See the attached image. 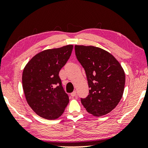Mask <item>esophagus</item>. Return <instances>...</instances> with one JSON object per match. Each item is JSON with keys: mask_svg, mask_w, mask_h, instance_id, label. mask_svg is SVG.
Masks as SVG:
<instances>
[{"mask_svg": "<svg viewBox=\"0 0 148 148\" xmlns=\"http://www.w3.org/2000/svg\"><path fill=\"white\" fill-rule=\"evenodd\" d=\"M71 96L72 97H74L76 96V91H74V92H73L71 94Z\"/></svg>", "mask_w": 148, "mask_h": 148, "instance_id": "1", "label": "esophagus"}]
</instances>
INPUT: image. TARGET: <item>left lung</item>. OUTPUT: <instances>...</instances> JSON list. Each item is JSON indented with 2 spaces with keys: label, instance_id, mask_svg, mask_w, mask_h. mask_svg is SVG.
Listing matches in <instances>:
<instances>
[{
  "label": "left lung",
  "instance_id": "obj_1",
  "mask_svg": "<svg viewBox=\"0 0 148 148\" xmlns=\"http://www.w3.org/2000/svg\"><path fill=\"white\" fill-rule=\"evenodd\" d=\"M77 59L86 71L89 94L81 102L89 113L100 116L111 112L122 98L125 72L112 54L92 46H75Z\"/></svg>",
  "mask_w": 148,
  "mask_h": 148
}]
</instances>
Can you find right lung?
I'll list each match as a JSON object with an SVG mask.
<instances>
[{
	"instance_id": "obj_1",
	"label": "right lung",
	"mask_w": 148,
	"mask_h": 148,
	"mask_svg": "<svg viewBox=\"0 0 148 148\" xmlns=\"http://www.w3.org/2000/svg\"><path fill=\"white\" fill-rule=\"evenodd\" d=\"M73 45L44 50L24 68L22 84L26 100L40 116L54 120L62 115L69 102L59 72L71 54Z\"/></svg>"
}]
</instances>
